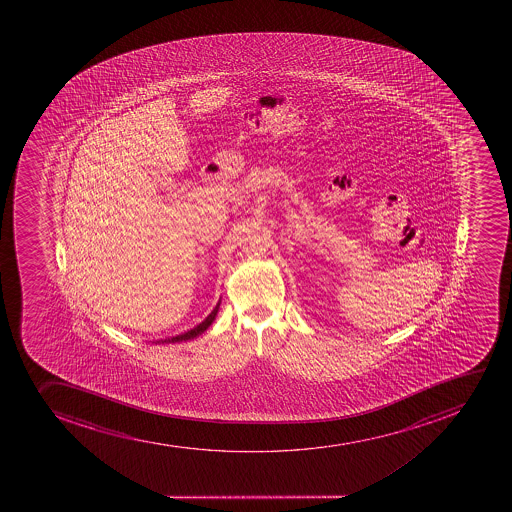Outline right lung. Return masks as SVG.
<instances>
[{
  "mask_svg": "<svg viewBox=\"0 0 512 512\" xmlns=\"http://www.w3.org/2000/svg\"><path fill=\"white\" fill-rule=\"evenodd\" d=\"M218 307L220 304H217V307L212 310V314L208 315L207 319L203 320L202 324H198L197 327H193L192 330H188L185 334L177 335V337H172V339H165L162 342H167V344H173V342H183V340L195 339L198 335H202L205 330L212 325L213 320L217 317Z\"/></svg>",
  "mask_w": 512,
  "mask_h": 512,
  "instance_id": "obj_1",
  "label": "right lung"
}]
</instances>
